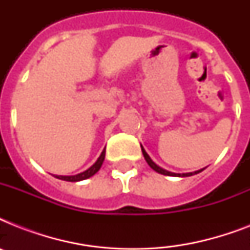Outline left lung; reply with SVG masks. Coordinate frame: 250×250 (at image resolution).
Instances as JSON below:
<instances>
[{
  "mask_svg": "<svg viewBox=\"0 0 250 250\" xmlns=\"http://www.w3.org/2000/svg\"><path fill=\"white\" fill-rule=\"evenodd\" d=\"M141 150H143V154H144L145 161L148 162L149 166L152 167L153 170L157 171V172H160V174H162V175H167V176H192V175L198 174V172H201V171L204 170V168H201V170L194 171V172H188V174H174V172H170V171H166V170H164V168H161L160 166H157V165L154 164V162H153L152 160H150V157L148 156V153L145 152L144 148H143V146H141Z\"/></svg>",
  "mask_w": 250,
  "mask_h": 250,
  "instance_id": "left-lung-1",
  "label": "left lung"
}]
</instances>
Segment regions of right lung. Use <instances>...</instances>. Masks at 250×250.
<instances>
[{
	"mask_svg": "<svg viewBox=\"0 0 250 250\" xmlns=\"http://www.w3.org/2000/svg\"><path fill=\"white\" fill-rule=\"evenodd\" d=\"M105 160V150L101 153V156L98 157V160L96 161V164L93 166H90L88 170H85L84 172H80L78 175H72V176H62V175H57L56 178L61 179V180H66V182H80V180H85V179L93 176L96 172H97L102 166V162Z\"/></svg>",
	"mask_w": 250,
	"mask_h": 250,
	"instance_id": "right-lung-1",
	"label": "right lung"
}]
</instances>
